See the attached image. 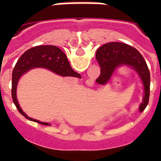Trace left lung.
<instances>
[{"mask_svg":"<svg viewBox=\"0 0 161 161\" xmlns=\"http://www.w3.org/2000/svg\"><path fill=\"white\" fill-rule=\"evenodd\" d=\"M96 59L101 67V74L97 81L106 85L115 70L122 66L129 67L139 75L143 84L144 95L140 104L139 111L147 106L150 95V72L142 55L136 48L123 42H108L98 48Z\"/></svg>","mask_w":161,"mask_h":161,"instance_id":"8db88e82","label":"left lung"}]
</instances>
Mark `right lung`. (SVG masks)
Listing matches in <instances>:
<instances>
[{
  "label": "right lung",
  "instance_id": "add662e5",
  "mask_svg": "<svg viewBox=\"0 0 161 161\" xmlns=\"http://www.w3.org/2000/svg\"><path fill=\"white\" fill-rule=\"evenodd\" d=\"M35 68H44L49 69L55 74L62 76H73L81 78L80 75L76 72L70 66L67 56L59 47L52 45L37 46L27 50L19 58L14 67L12 74V97L14 103L20 114L24 117L31 121L41 123L42 125H50L47 123H42L40 121L28 117L23 112L18 100H17V86L19 78L24 73Z\"/></svg>",
  "mask_w": 161,
  "mask_h": 161
}]
</instances>
